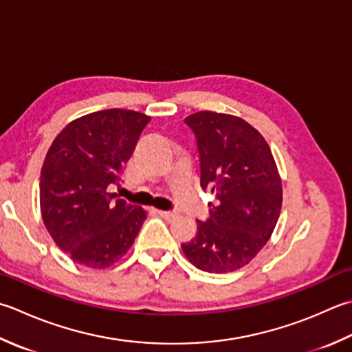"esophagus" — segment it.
<instances>
[{"instance_id": "1", "label": "esophagus", "mask_w": 352, "mask_h": 352, "mask_svg": "<svg viewBox=\"0 0 352 352\" xmlns=\"http://www.w3.org/2000/svg\"><path fill=\"white\" fill-rule=\"evenodd\" d=\"M158 215L166 219V221H172V219H175L178 217L177 212H170V210H158Z\"/></svg>"}]
</instances>
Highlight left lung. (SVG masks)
<instances>
[{
    "label": "left lung",
    "instance_id": "obj_1",
    "mask_svg": "<svg viewBox=\"0 0 352 352\" xmlns=\"http://www.w3.org/2000/svg\"><path fill=\"white\" fill-rule=\"evenodd\" d=\"M184 123L195 135L201 188L212 189L217 203L182 249L199 270L235 272L256 256L278 223L276 164L264 137L239 117L199 111Z\"/></svg>",
    "mask_w": 352,
    "mask_h": 352
}]
</instances>
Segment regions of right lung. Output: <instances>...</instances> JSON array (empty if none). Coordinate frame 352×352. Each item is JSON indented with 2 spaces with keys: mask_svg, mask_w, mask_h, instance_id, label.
Here are the masks:
<instances>
[{
  "mask_svg": "<svg viewBox=\"0 0 352 352\" xmlns=\"http://www.w3.org/2000/svg\"><path fill=\"white\" fill-rule=\"evenodd\" d=\"M151 117L103 109L60 131L41 169V212L54 243L73 261L105 268L125 254L146 212L111 194Z\"/></svg>",
  "mask_w": 352,
  "mask_h": 352,
  "instance_id": "obj_1",
  "label": "right lung"
}]
</instances>
